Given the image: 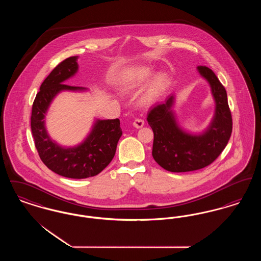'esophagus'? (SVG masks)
Here are the masks:
<instances>
[{
    "label": "esophagus",
    "instance_id": "obj_1",
    "mask_svg": "<svg viewBox=\"0 0 261 261\" xmlns=\"http://www.w3.org/2000/svg\"><path fill=\"white\" fill-rule=\"evenodd\" d=\"M144 124H145V121L143 119H140V118H137V119L134 120V122H133L134 127H136V128H142Z\"/></svg>",
    "mask_w": 261,
    "mask_h": 261
}]
</instances>
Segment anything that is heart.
<instances>
[{
  "label": "heart",
  "mask_w": 261,
  "mask_h": 261,
  "mask_svg": "<svg viewBox=\"0 0 261 261\" xmlns=\"http://www.w3.org/2000/svg\"><path fill=\"white\" fill-rule=\"evenodd\" d=\"M152 74L149 67H136L129 69L122 75L120 79V87L124 92H132L142 87ZM168 84L167 76L163 73L155 75L149 81L146 90L144 100L146 102H152L161 98Z\"/></svg>",
  "instance_id": "heart-1"
}]
</instances>
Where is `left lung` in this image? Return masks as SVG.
I'll list each match as a JSON object with an SVG mask.
<instances>
[{"mask_svg":"<svg viewBox=\"0 0 261 261\" xmlns=\"http://www.w3.org/2000/svg\"><path fill=\"white\" fill-rule=\"evenodd\" d=\"M198 71L210 83L215 101L211 124L201 134L188 133L177 123L172 111L173 95L148 114L153 131L152 158L170 172L194 171L210 165L225 149L232 133V115L225 88L211 68L198 66Z\"/></svg>","mask_w":261,"mask_h":261,"instance_id":"obj_1","label":"left lung"}]
</instances>
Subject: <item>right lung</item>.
I'll use <instances>...</instances> for the list:
<instances>
[{"label":"right lung","instance_id":"add662e5","mask_svg":"<svg viewBox=\"0 0 261 261\" xmlns=\"http://www.w3.org/2000/svg\"><path fill=\"white\" fill-rule=\"evenodd\" d=\"M77 59L70 57L58 64L42 83L32 106L31 130L39 156L49 169L66 178L84 179L98 175L112 162L122 130L118 118L97 119L78 146L63 148L50 139L44 118L53 99L62 91L87 90L63 84L77 72Z\"/></svg>","mask_w":261,"mask_h":261}]
</instances>
